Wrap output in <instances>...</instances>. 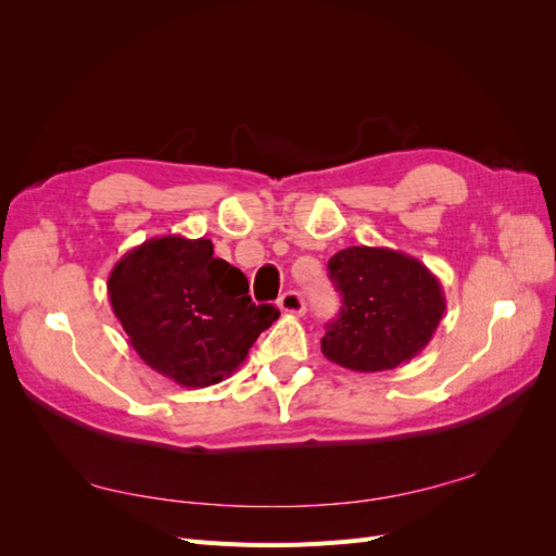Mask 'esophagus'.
I'll use <instances>...</instances> for the list:
<instances>
[{"label":"esophagus","instance_id":"obj_1","mask_svg":"<svg viewBox=\"0 0 556 556\" xmlns=\"http://www.w3.org/2000/svg\"><path fill=\"white\" fill-rule=\"evenodd\" d=\"M278 304H280L282 313H290V315H304V313H306V301H304V296H301V294L294 292V290L285 292V294L280 296Z\"/></svg>","mask_w":556,"mask_h":556}]
</instances>
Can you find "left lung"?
<instances>
[{
    "label": "left lung",
    "instance_id": "left-lung-1",
    "mask_svg": "<svg viewBox=\"0 0 556 556\" xmlns=\"http://www.w3.org/2000/svg\"><path fill=\"white\" fill-rule=\"evenodd\" d=\"M341 313L323 336V355L359 374L390 371L431 341L445 294L429 268L390 248L352 245L329 260Z\"/></svg>",
    "mask_w": 556,
    "mask_h": 556
}]
</instances>
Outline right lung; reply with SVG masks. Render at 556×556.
Returning a JSON list of instances; mask_svg holds the SVG:
<instances>
[{
	"label": "right lung",
	"instance_id": "add662e5",
	"mask_svg": "<svg viewBox=\"0 0 556 556\" xmlns=\"http://www.w3.org/2000/svg\"><path fill=\"white\" fill-rule=\"evenodd\" d=\"M111 308L129 345L180 387H208L245 362L280 311L252 304L241 268L208 239L160 237L129 250L109 276Z\"/></svg>",
	"mask_w": 556,
	"mask_h": 556
}]
</instances>
